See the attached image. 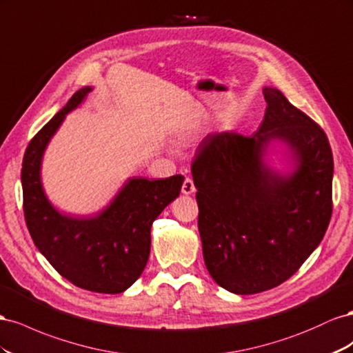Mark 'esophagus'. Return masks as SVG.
<instances>
[{"instance_id":"1","label":"esophagus","mask_w":353,"mask_h":353,"mask_svg":"<svg viewBox=\"0 0 353 353\" xmlns=\"http://www.w3.org/2000/svg\"><path fill=\"white\" fill-rule=\"evenodd\" d=\"M195 192V185H194V180L190 177H186L185 182H183V186H182V194L183 195H190Z\"/></svg>"}]
</instances>
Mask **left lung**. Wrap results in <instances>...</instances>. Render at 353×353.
Wrapping results in <instances>:
<instances>
[{"label":"left lung","mask_w":353,"mask_h":353,"mask_svg":"<svg viewBox=\"0 0 353 353\" xmlns=\"http://www.w3.org/2000/svg\"><path fill=\"white\" fill-rule=\"evenodd\" d=\"M263 123L253 136L208 134L190 165L205 266L235 294H256L294 275L325 235L333 213V152L314 119L265 87ZM272 138L295 150L284 178L261 161Z\"/></svg>","instance_id":"left-lung-1"}]
</instances>
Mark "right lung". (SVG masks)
<instances>
[{
	"instance_id": "1",
	"label": "right lung",
	"mask_w": 353,
	"mask_h": 353,
	"mask_svg": "<svg viewBox=\"0 0 353 353\" xmlns=\"http://www.w3.org/2000/svg\"><path fill=\"white\" fill-rule=\"evenodd\" d=\"M88 92L84 87L29 142L22 163L23 213L34 244L69 283L94 293H123L142 275L150 253V226L180 195L183 176L130 179L97 217L72 219L48 203L39 180L48 140Z\"/></svg>"
}]
</instances>
